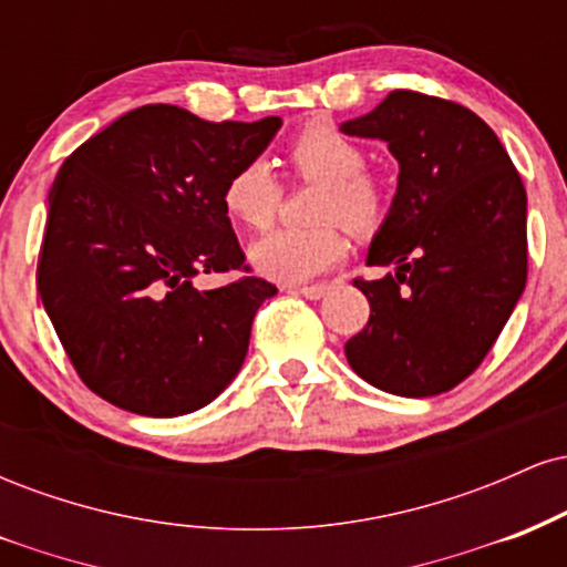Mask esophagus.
<instances>
[{
    "instance_id": "1",
    "label": "esophagus",
    "mask_w": 567,
    "mask_h": 567,
    "mask_svg": "<svg viewBox=\"0 0 567 567\" xmlns=\"http://www.w3.org/2000/svg\"><path fill=\"white\" fill-rule=\"evenodd\" d=\"M296 292H301L309 301H317V298H322L328 292V285H303V288H296Z\"/></svg>"
}]
</instances>
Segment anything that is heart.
<instances>
[{"label": "heart", "mask_w": 567, "mask_h": 567, "mask_svg": "<svg viewBox=\"0 0 567 567\" xmlns=\"http://www.w3.org/2000/svg\"><path fill=\"white\" fill-rule=\"evenodd\" d=\"M290 167L306 181H317L311 229H277L250 247V258L261 275L279 282H306L324 275L347 252L341 226L373 234L386 216V192L365 173L368 157L354 141L330 125H309L288 146ZM282 186L264 159H250L229 175L224 186L226 213L250 229H264L277 216Z\"/></svg>", "instance_id": "b5f03b06"}]
</instances>
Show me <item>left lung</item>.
I'll return each instance as SVG.
<instances>
[{"mask_svg": "<svg viewBox=\"0 0 567 567\" xmlns=\"http://www.w3.org/2000/svg\"><path fill=\"white\" fill-rule=\"evenodd\" d=\"M379 138L400 162L396 194L354 279L370 301L347 360L375 389L432 396L477 370L528 279V197L498 135L470 109L394 90L341 125Z\"/></svg>", "mask_w": 567, "mask_h": 567, "instance_id": "1", "label": "left lung"}]
</instances>
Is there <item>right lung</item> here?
<instances>
[{
    "label": "right lung",
    "instance_id": "add662e5",
    "mask_svg": "<svg viewBox=\"0 0 567 567\" xmlns=\"http://www.w3.org/2000/svg\"><path fill=\"white\" fill-rule=\"evenodd\" d=\"M279 116L205 122L167 103L127 112L58 171L37 285L80 379L112 405L154 419L205 408L243 368L252 317L277 288L243 277L224 186L269 146Z\"/></svg>",
    "mask_w": 567,
    "mask_h": 567
}]
</instances>
